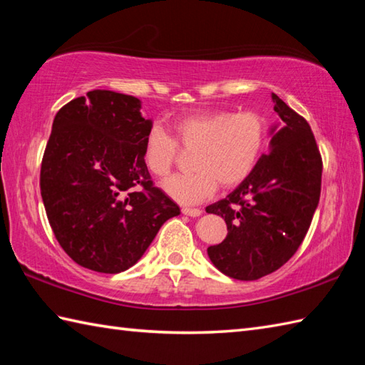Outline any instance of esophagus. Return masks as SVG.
Masks as SVG:
<instances>
[{"mask_svg":"<svg viewBox=\"0 0 365 365\" xmlns=\"http://www.w3.org/2000/svg\"><path fill=\"white\" fill-rule=\"evenodd\" d=\"M182 213L191 216V218H197V216L202 215V210H199V208H190V207H185L182 208Z\"/></svg>","mask_w":365,"mask_h":365,"instance_id":"esophagus-1","label":"esophagus"}]
</instances>
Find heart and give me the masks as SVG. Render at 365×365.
Returning <instances> with one entry per match:
<instances>
[{"instance_id": "obj_1", "label": "heart", "mask_w": 365, "mask_h": 365, "mask_svg": "<svg viewBox=\"0 0 365 365\" xmlns=\"http://www.w3.org/2000/svg\"><path fill=\"white\" fill-rule=\"evenodd\" d=\"M170 130L174 138L160 125L149 128L143 158L153 175L163 177L177 160V144L196 149L191 160L195 170L170 175L161 185L169 197L192 205L213 196L220 183L232 188L252 174L265 149L268 125L254 111H212L178 118Z\"/></svg>"}]
</instances>
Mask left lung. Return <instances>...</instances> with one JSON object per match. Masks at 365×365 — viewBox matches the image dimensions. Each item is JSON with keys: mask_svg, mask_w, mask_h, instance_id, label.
<instances>
[{"mask_svg": "<svg viewBox=\"0 0 365 365\" xmlns=\"http://www.w3.org/2000/svg\"><path fill=\"white\" fill-rule=\"evenodd\" d=\"M279 122L268 153L226 199L208 205L227 224L224 242L207 250L222 274L255 281L281 268L311 226L322 190V157L304 118L273 94Z\"/></svg>", "mask_w": 365, "mask_h": 365, "instance_id": "1", "label": "left lung"}]
</instances>
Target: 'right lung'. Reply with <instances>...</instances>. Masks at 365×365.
<instances>
[{"label":"right lung","instance_id":"right-lung-1","mask_svg":"<svg viewBox=\"0 0 365 365\" xmlns=\"http://www.w3.org/2000/svg\"><path fill=\"white\" fill-rule=\"evenodd\" d=\"M153 125L141 100L96 89L54 115L41 192L54 237L78 265L115 274L143 257L180 208L153 187L143 158Z\"/></svg>","mask_w":365,"mask_h":365}]
</instances>
